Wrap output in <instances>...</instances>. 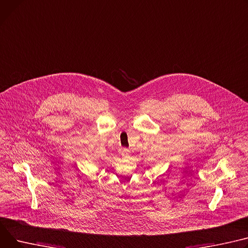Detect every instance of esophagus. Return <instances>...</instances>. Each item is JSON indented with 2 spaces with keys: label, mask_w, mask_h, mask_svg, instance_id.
I'll return each mask as SVG.
<instances>
[{
  "label": "esophagus",
  "mask_w": 248,
  "mask_h": 248,
  "mask_svg": "<svg viewBox=\"0 0 248 248\" xmlns=\"http://www.w3.org/2000/svg\"><path fill=\"white\" fill-rule=\"evenodd\" d=\"M129 155V151L127 150V148H124V150L122 151V156L123 157H127Z\"/></svg>",
  "instance_id": "34e87169"
}]
</instances>
